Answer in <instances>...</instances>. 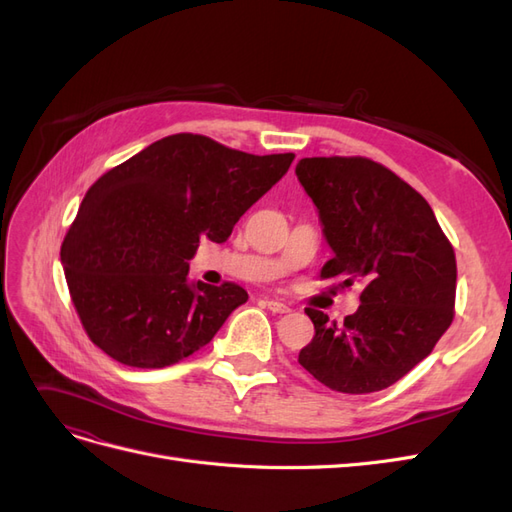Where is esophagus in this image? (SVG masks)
Wrapping results in <instances>:
<instances>
[{
    "instance_id": "1",
    "label": "esophagus",
    "mask_w": 512,
    "mask_h": 512,
    "mask_svg": "<svg viewBox=\"0 0 512 512\" xmlns=\"http://www.w3.org/2000/svg\"><path fill=\"white\" fill-rule=\"evenodd\" d=\"M265 307H267V309H271L273 314H288V312H290V307H288L286 303H282V301H273V299H267V301H265Z\"/></svg>"
}]
</instances>
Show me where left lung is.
Instances as JSON below:
<instances>
[{"label":"left lung","mask_w":512,"mask_h":512,"mask_svg":"<svg viewBox=\"0 0 512 512\" xmlns=\"http://www.w3.org/2000/svg\"><path fill=\"white\" fill-rule=\"evenodd\" d=\"M297 177L318 207L333 258L322 280L363 284L344 324L307 307L316 335L299 363L331 391L386 389L431 354L455 318L457 260L427 200L361 156L303 158Z\"/></svg>","instance_id":"1"}]
</instances>
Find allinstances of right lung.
Returning <instances> with one entry per match:
<instances>
[{"label": "right lung", "instance_id": "add662e5", "mask_svg": "<svg viewBox=\"0 0 512 512\" xmlns=\"http://www.w3.org/2000/svg\"><path fill=\"white\" fill-rule=\"evenodd\" d=\"M292 160L181 132L104 173L61 243L70 299L91 342L138 369L207 346L247 292L235 282L188 284V260L203 237L226 241Z\"/></svg>", "mask_w": 512, "mask_h": 512}]
</instances>
